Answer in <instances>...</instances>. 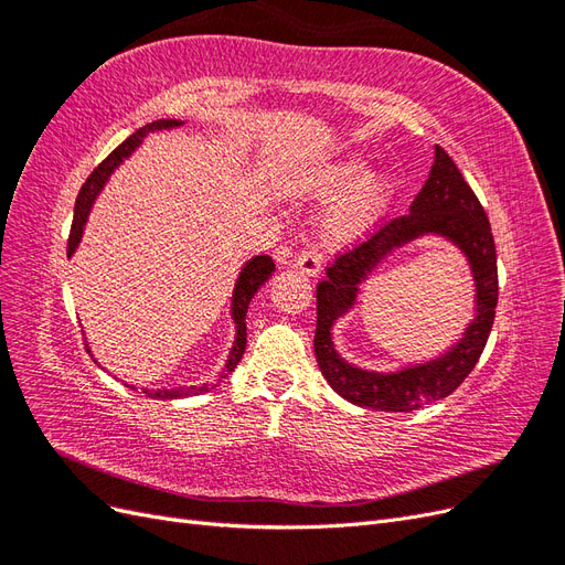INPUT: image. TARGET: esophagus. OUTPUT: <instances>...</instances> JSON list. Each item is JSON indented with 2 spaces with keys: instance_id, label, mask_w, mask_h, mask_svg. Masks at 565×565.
<instances>
[{
  "instance_id": "1",
  "label": "esophagus",
  "mask_w": 565,
  "mask_h": 565,
  "mask_svg": "<svg viewBox=\"0 0 565 565\" xmlns=\"http://www.w3.org/2000/svg\"><path fill=\"white\" fill-rule=\"evenodd\" d=\"M295 268L297 270H301L303 276H309V278H316L318 273L322 270V259H320V254L318 252H301V254H297V259H295Z\"/></svg>"
}]
</instances>
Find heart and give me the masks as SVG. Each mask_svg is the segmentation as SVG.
<instances>
[{
  "label": "heart",
  "mask_w": 565,
  "mask_h": 565,
  "mask_svg": "<svg viewBox=\"0 0 565 565\" xmlns=\"http://www.w3.org/2000/svg\"><path fill=\"white\" fill-rule=\"evenodd\" d=\"M365 156H344L318 164L306 179V193L316 200H332L320 216L324 241L347 245L370 233L380 224L396 191V181L388 172L367 174Z\"/></svg>",
  "instance_id": "1"
}]
</instances>
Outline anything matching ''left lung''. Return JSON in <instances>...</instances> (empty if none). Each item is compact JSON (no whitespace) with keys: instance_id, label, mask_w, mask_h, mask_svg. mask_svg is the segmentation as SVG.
Wrapping results in <instances>:
<instances>
[{"instance_id":"obj_1","label":"left lung","mask_w":565,"mask_h":565,"mask_svg":"<svg viewBox=\"0 0 565 565\" xmlns=\"http://www.w3.org/2000/svg\"><path fill=\"white\" fill-rule=\"evenodd\" d=\"M422 236H440L466 254L477 287L475 320L448 352L431 362L391 373L349 364L333 347L331 332L335 320L354 308L360 285L393 250ZM494 306H498V256H494L490 221L452 158L436 146L429 179L409 204V212L388 221L361 247L341 254L328 268V278L318 285L316 361L322 377L349 403L384 409V413H409L450 396L469 377L486 349Z\"/></svg>"}]
</instances>
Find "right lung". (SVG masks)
<instances>
[{"label":"right lung","mask_w":565,"mask_h":565,"mask_svg":"<svg viewBox=\"0 0 565 565\" xmlns=\"http://www.w3.org/2000/svg\"><path fill=\"white\" fill-rule=\"evenodd\" d=\"M185 125V119H158V122H150L141 129H136L129 139H125L122 143H119L110 156L100 162L92 177L84 181L82 191L77 195V202H75V218H73V228H71V241H67V256H73L82 243V235H84V226H87L89 221V214H92V207L94 202L98 200V195L104 193L106 183L110 181V177L115 174V169L122 164L125 160H129L136 148H141V143L146 141L148 134H158V131H172V129H179ZM273 270H276V264H273V259L268 254H259V256H252V259L245 262V266L241 268V276H237L235 280V287H233V297H231V320L235 324V337H233V347L228 351V358H226V365L224 370H221L218 380L212 384H202V386H174V388H141L146 396L150 398H162V401H172V398H188V396H195V393H204L214 388L216 384L224 382L228 374L237 367V363H241V358L245 353V347H247V324H245V318H247V306L252 301V297L259 292V287L273 276ZM87 351L92 353V347H87ZM94 355V353H92ZM98 363V361H94ZM134 388V384H129Z\"/></svg>","instance_id":"1"}]
</instances>
